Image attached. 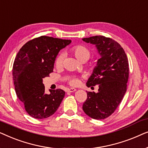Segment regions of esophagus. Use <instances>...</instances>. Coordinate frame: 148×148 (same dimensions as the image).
<instances>
[{
	"label": "esophagus",
	"mask_w": 148,
	"mask_h": 148,
	"mask_svg": "<svg viewBox=\"0 0 148 148\" xmlns=\"http://www.w3.org/2000/svg\"><path fill=\"white\" fill-rule=\"evenodd\" d=\"M77 90L75 88H69V89H68V90H67V92H75Z\"/></svg>",
	"instance_id": "esophagus-1"
}]
</instances>
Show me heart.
I'll use <instances>...</instances> for the list:
<instances>
[{
    "instance_id": "obj_1",
    "label": "heart",
    "mask_w": 148,
    "mask_h": 148,
    "mask_svg": "<svg viewBox=\"0 0 148 148\" xmlns=\"http://www.w3.org/2000/svg\"><path fill=\"white\" fill-rule=\"evenodd\" d=\"M70 52L81 62H86L92 56L91 50L86 46L83 45H76L73 46L70 49ZM62 58H63V56L62 54H59L56 56L54 60V66L56 68H60L62 66ZM69 83L71 86H77L79 83V79L76 77H71L69 79Z\"/></svg>"
}]
</instances>
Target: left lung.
Masks as SVG:
<instances>
[{"label":"left lung","instance_id":"obj_1","mask_svg":"<svg viewBox=\"0 0 148 148\" xmlns=\"http://www.w3.org/2000/svg\"><path fill=\"white\" fill-rule=\"evenodd\" d=\"M82 40L95 44L100 54L86 84L88 88L99 85L98 92H87L82 108L91 118L100 120L110 116L125 96L129 79L128 58L124 49L112 38L96 36Z\"/></svg>","mask_w":148,"mask_h":148}]
</instances>
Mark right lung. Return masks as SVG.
Returning <instances> with one entry per match:
<instances>
[{
    "mask_svg": "<svg viewBox=\"0 0 148 148\" xmlns=\"http://www.w3.org/2000/svg\"><path fill=\"white\" fill-rule=\"evenodd\" d=\"M71 42L70 40L42 36L22 46L13 66V79L18 98L33 118H48L57 110L64 97L61 89L46 94L43 79L53 71L58 52Z\"/></svg>",
    "mask_w": 148,
    "mask_h": 148,
    "instance_id": "add662e5",
    "label": "right lung"
}]
</instances>
